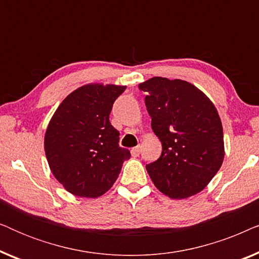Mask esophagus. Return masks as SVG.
I'll list each match as a JSON object with an SVG mask.
<instances>
[{
    "label": "esophagus",
    "instance_id": "esophagus-1",
    "mask_svg": "<svg viewBox=\"0 0 259 259\" xmlns=\"http://www.w3.org/2000/svg\"><path fill=\"white\" fill-rule=\"evenodd\" d=\"M131 154H132V157H138V155L140 154V146L133 147L132 150H131Z\"/></svg>",
    "mask_w": 259,
    "mask_h": 259
}]
</instances>
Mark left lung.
<instances>
[{"label": "left lung", "instance_id": "left-lung-1", "mask_svg": "<svg viewBox=\"0 0 259 259\" xmlns=\"http://www.w3.org/2000/svg\"><path fill=\"white\" fill-rule=\"evenodd\" d=\"M139 90L161 141L160 158L146 165L161 193L184 199L203 191L224 160V136L217 108L200 90L184 80L154 76Z\"/></svg>", "mask_w": 259, "mask_h": 259}]
</instances>
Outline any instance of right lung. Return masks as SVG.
I'll list each match as a JSON object with an SVG mask.
<instances>
[{
  "label": "right lung",
  "instance_id": "add662e5",
  "mask_svg": "<svg viewBox=\"0 0 259 259\" xmlns=\"http://www.w3.org/2000/svg\"><path fill=\"white\" fill-rule=\"evenodd\" d=\"M126 86L88 83L56 109L45 134V152L56 180L77 197L98 198L113 186L128 150L109 122L113 104Z\"/></svg>",
  "mask_w": 259,
  "mask_h": 259
}]
</instances>
